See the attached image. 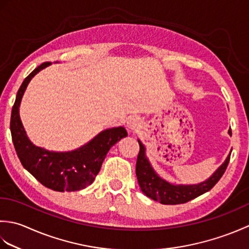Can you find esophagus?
I'll list each match as a JSON object with an SVG mask.
<instances>
[{
  "instance_id": "1",
  "label": "esophagus",
  "mask_w": 249,
  "mask_h": 249,
  "mask_svg": "<svg viewBox=\"0 0 249 249\" xmlns=\"http://www.w3.org/2000/svg\"><path fill=\"white\" fill-rule=\"evenodd\" d=\"M140 127V121H139V119L138 118H131V119H129L128 120V122H127V128L129 129V130H136V129H138Z\"/></svg>"
}]
</instances>
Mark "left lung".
<instances>
[{
  "mask_svg": "<svg viewBox=\"0 0 249 249\" xmlns=\"http://www.w3.org/2000/svg\"><path fill=\"white\" fill-rule=\"evenodd\" d=\"M228 133L230 136L232 135L231 129H229ZM138 142L140 151L137 157L136 174L139 186L145 196L162 204L186 203L212 189L225 173L231 155H228L223 165L206 181L195 185H174L157 176L145 156L144 145L141 143L140 140Z\"/></svg>",
  "mask_w": 249,
  "mask_h": 249,
  "instance_id": "8db88e82",
  "label": "left lung"
}]
</instances>
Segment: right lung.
Returning a JSON list of instances; mask_svg holds the SVG:
<instances>
[{
    "label": "right lung",
    "mask_w": 249,
    "mask_h": 249,
    "mask_svg": "<svg viewBox=\"0 0 249 249\" xmlns=\"http://www.w3.org/2000/svg\"><path fill=\"white\" fill-rule=\"evenodd\" d=\"M50 64L45 62L36 67L21 84L13 106L10 131L21 163L37 181L55 192H76L93 183L109 150L127 136V131L122 126L106 129L71 152H50L32 143L21 123L20 103L31 79Z\"/></svg>",
    "instance_id": "add662e5"
}]
</instances>
